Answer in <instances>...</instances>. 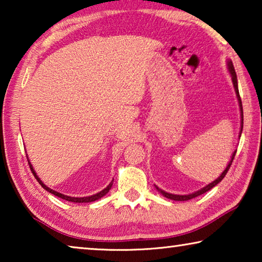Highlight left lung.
Instances as JSON below:
<instances>
[{"label":"left lung","instance_id":"left-lung-1","mask_svg":"<svg viewBox=\"0 0 262 262\" xmlns=\"http://www.w3.org/2000/svg\"><path fill=\"white\" fill-rule=\"evenodd\" d=\"M229 69H230V73H231V76H232V82H233V86H234V90H236V94H237L238 100H239V106H241V111H242V129H241V134H242V132H243V123H244L243 105H242V99H241V96H239V91H238L237 75H236V72H234V68H233V64H232V62H231V61L229 62ZM236 152H237V151H234V152L232 154L231 161H230V163L228 164V166H227V168H225V170H224L223 173H222V174L219 177V178H217L215 181H212L211 184H209V185H208V186H206V187H203V188H202V189H200V190H198V192H195V193H193V194H189V195H174V194L165 193V192H164V190H162V189H158V187H157V189H158L159 192H161V193L164 195V196H166L167 199H171V200H176V201H187V200H190V199H194V198L199 196V195H202L203 193L208 192V190L211 189L212 187H214V186H216L217 184L221 183V180L224 178L225 174H227V172L229 171L230 166H231V164H232V162H233V158H234V156H236Z\"/></svg>","mask_w":262,"mask_h":262}]
</instances>
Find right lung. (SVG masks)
Here are the masks:
<instances>
[{"label":"right lung","instance_id":"1","mask_svg":"<svg viewBox=\"0 0 262 262\" xmlns=\"http://www.w3.org/2000/svg\"><path fill=\"white\" fill-rule=\"evenodd\" d=\"M30 164V163H29ZM30 168H31V171H32V173H33V176H34V178L38 180V183L40 184L43 188H45L47 192H50V193H52V194H54V195H56V196H59V198H61V199H63V200H67V201H70V202H77V203H81V202H92V201H96V200H98V199H100V198H103L104 195L108 192V190L111 189V187H112V184H113V181L112 183H111L107 187H106L105 189H103L101 190V192H99V193H97V194H95V195H91V196H88V198H72V196H67V195H63V194H61V193H57V192H55V190H53V189H51V188H48L46 185H43L42 184V181L38 178L37 177V174H35V172H34V170L32 168V166H31V164H30Z\"/></svg>","mask_w":262,"mask_h":262}]
</instances>
